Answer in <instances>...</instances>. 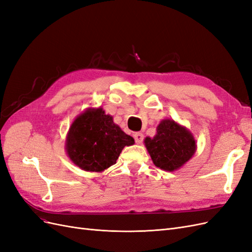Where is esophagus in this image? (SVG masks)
<instances>
[{
  "mask_svg": "<svg viewBox=\"0 0 252 252\" xmlns=\"http://www.w3.org/2000/svg\"><path fill=\"white\" fill-rule=\"evenodd\" d=\"M133 138H134V141L136 144H141L144 140V135L141 132H136L133 134Z\"/></svg>",
  "mask_w": 252,
  "mask_h": 252,
  "instance_id": "34e87169",
  "label": "esophagus"
}]
</instances>
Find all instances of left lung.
<instances>
[{
    "label": "left lung",
    "mask_w": 252,
    "mask_h": 252,
    "mask_svg": "<svg viewBox=\"0 0 252 252\" xmlns=\"http://www.w3.org/2000/svg\"><path fill=\"white\" fill-rule=\"evenodd\" d=\"M144 144L154 164L165 171L180 169L196 150L193 134L171 119L163 120L157 127V134L146 136Z\"/></svg>",
    "instance_id": "1"
}]
</instances>
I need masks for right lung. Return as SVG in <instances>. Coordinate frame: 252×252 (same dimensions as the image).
<instances>
[{"mask_svg": "<svg viewBox=\"0 0 252 252\" xmlns=\"http://www.w3.org/2000/svg\"><path fill=\"white\" fill-rule=\"evenodd\" d=\"M134 144L102 107L87 108L74 119L66 135L68 158L82 170L102 172L117 163L125 146Z\"/></svg>", "mask_w": 252, "mask_h": 252, "instance_id": "1", "label": "right lung"}]
</instances>
